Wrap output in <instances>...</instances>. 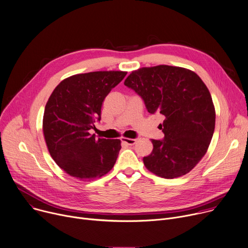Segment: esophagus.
I'll use <instances>...</instances> for the list:
<instances>
[{"instance_id":"1","label":"esophagus","mask_w":248,"mask_h":248,"mask_svg":"<svg viewBox=\"0 0 248 248\" xmlns=\"http://www.w3.org/2000/svg\"><path fill=\"white\" fill-rule=\"evenodd\" d=\"M122 141L129 144V145H133L136 143L137 139H129V138H122Z\"/></svg>"}]
</instances>
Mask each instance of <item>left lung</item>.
<instances>
[{"mask_svg":"<svg viewBox=\"0 0 248 248\" xmlns=\"http://www.w3.org/2000/svg\"><path fill=\"white\" fill-rule=\"evenodd\" d=\"M125 86L140 94L147 111L164 116V140H153V153L143 164L155 175L174 179L191 171L205 155L215 129L210 92L195 72L156 65L134 70Z\"/></svg>","mask_w":248,"mask_h":248,"instance_id":"1","label":"left lung"}]
</instances>
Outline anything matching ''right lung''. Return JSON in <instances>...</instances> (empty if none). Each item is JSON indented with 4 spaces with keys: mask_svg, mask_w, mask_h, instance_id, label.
<instances>
[{
    "mask_svg": "<svg viewBox=\"0 0 248 248\" xmlns=\"http://www.w3.org/2000/svg\"><path fill=\"white\" fill-rule=\"evenodd\" d=\"M126 71H94L62 80L49 95L43 133L49 155L69 176L88 182L108 174L121 150L120 140L95 138L106 96Z\"/></svg>",
    "mask_w": 248,
    "mask_h": 248,
    "instance_id": "add662e5",
    "label": "right lung"
}]
</instances>
